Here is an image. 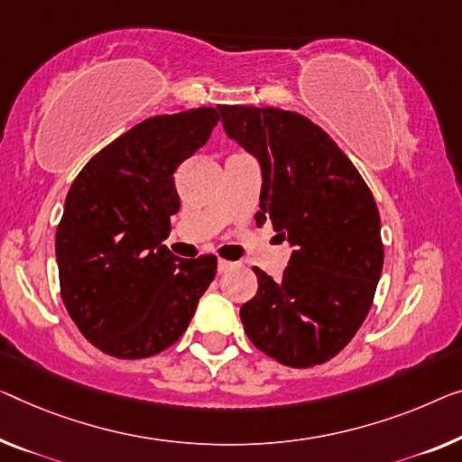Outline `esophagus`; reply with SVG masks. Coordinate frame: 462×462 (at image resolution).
<instances>
[{"label": "esophagus", "instance_id": "34e87169", "mask_svg": "<svg viewBox=\"0 0 462 462\" xmlns=\"http://www.w3.org/2000/svg\"><path fill=\"white\" fill-rule=\"evenodd\" d=\"M234 265H236V263H232V261L219 259V261H217V272H219V273H226V272H228V270H232Z\"/></svg>", "mask_w": 462, "mask_h": 462}]
</instances>
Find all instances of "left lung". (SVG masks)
<instances>
[{
    "label": "left lung",
    "instance_id": "left-lung-1",
    "mask_svg": "<svg viewBox=\"0 0 462 462\" xmlns=\"http://www.w3.org/2000/svg\"><path fill=\"white\" fill-rule=\"evenodd\" d=\"M226 134L257 157V224L292 246L282 280L253 267L257 294L240 307L249 340L288 367L326 363L367 318L382 275L380 211L328 133L278 107L219 106Z\"/></svg>",
    "mask_w": 462,
    "mask_h": 462
}]
</instances>
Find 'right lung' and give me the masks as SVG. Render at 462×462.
<instances>
[{"mask_svg": "<svg viewBox=\"0 0 462 462\" xmlns=\"http://www.w3.org/2000/svg\"><path fill=\"white\" fill-rule=\"evenodd\" d=\"M219 120L216 107L153 116L101 149L68 190L55 232L60 291L82 336L144 359L187 332L217 259H180L163 240L180 209L174 171Z\"/></svg>", "mask_w": 462, "mask_h": 462, "instance_id": "obj_1", "label": "right lung"}]
</instances>
